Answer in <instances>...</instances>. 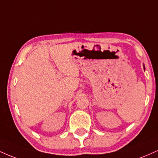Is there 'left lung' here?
<instances>
[{
	"mask_svg": "<svg viewBox=\"0 0 158 158\" xmlns=\"http://www.w3.org/2000/svg\"><path fill=\"white\" fill-rule=\"evenodd\" d=\"M143 69H144V70H145V66H144V64H143Z\"/></svg>",
	"mask_w": 158,
	"mask_h": 158,
	"instance_id": "1",
	"label": "left lung"
}]
</instances>
